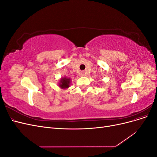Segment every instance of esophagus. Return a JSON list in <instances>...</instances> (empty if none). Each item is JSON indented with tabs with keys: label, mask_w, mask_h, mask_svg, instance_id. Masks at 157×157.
<instances>
[{
	"label": "esophagus",
	"mask_w": 157,
	"mask_h": 157,
	"mask_svg": "<svg viewBox=\"0 0 157 157\" xmlns=\"http://www.w3.org/2000/svg\"><path fill=\"white\" fill-rule=\"evenodd\" d=\"M81 75H82V76H84V75H86V72H84V71H82V72L81 73Z\"/></svg>",
	"instance_id": "34e87169"
}]
</instances>
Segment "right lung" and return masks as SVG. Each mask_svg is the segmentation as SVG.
Masks as SVG:
<instances>
[{"label":"right lung","mask_w":157,"mask_h":157,"mask_svg":"<svg viewBox=\"0 0 157 157\" xmlns=\"http://www.w3.org/2000/svg\"><path fill=\"white\" fill-rule=\"evenodd\" d=\"M70 83H71V79L69 78H67V77L61 78L59 84V86L62 89H66L69 87Z\"/></svg>","instance_id":"1"}]
</instances>
